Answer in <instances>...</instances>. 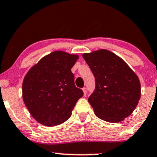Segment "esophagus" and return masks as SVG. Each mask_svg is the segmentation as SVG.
I'll return each instance as SVG.
<instances>
[{
  "instance_id": "esophagus-1",
  "label": "esophagus",
  "mask_w": 157,
  "mask_h": 157,
  "mask_svg": "<svg viewBox=\"0 0 157 157\" xmlns=\"http://www.w3.org/2000/svg\"><path fill=\"white\" fill-rule=\"evenodd\" d=\"M82 90H83V93H84V95H86L87 94V88L85 87V88H82Z\"/></svg>"
}]
</instances>
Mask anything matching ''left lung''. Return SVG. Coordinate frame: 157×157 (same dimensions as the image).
I'll use <instances>...</instances> for the list:
<instances>
[{
  "label": "left lung",
  "mask_w": 157,
  "mask_h": 157,
  "mask_svg": "<svg viewBox=\"0 0 157 157\" xmlns=\"http://www.w3.org/2000/svg\"><path fill=\"white\" fill-rule=\"evenodd\" d=\"M82 57L95 77V90L88 98L98 118L118 123L132 114L140 99V82L124 60L107 50Z\"/></svg>",
  "instance_id": "1"
}]
</instances>
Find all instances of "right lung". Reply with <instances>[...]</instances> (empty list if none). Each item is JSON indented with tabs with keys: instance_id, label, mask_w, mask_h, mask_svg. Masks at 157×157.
Wrapping results in <instances>:
<instances>
[{
	"instance_id": "right-lung-1",
	"label": "right lung",
	"mask_w": 157,
	"mask_h": 157,
	"mask_svg": "<svg viewBox=\"0 0 157 157\" xmlns=\"http://www.w3.org/2000/svg\"><path fill=\"white\" fill-rule=\"evenodd\" d=\"M78 56L55 51L28 71L22 83V99L33 118L47 126L70 118L83 91L77 88L71 69Z\"/></svg>"
}]
</instances>
